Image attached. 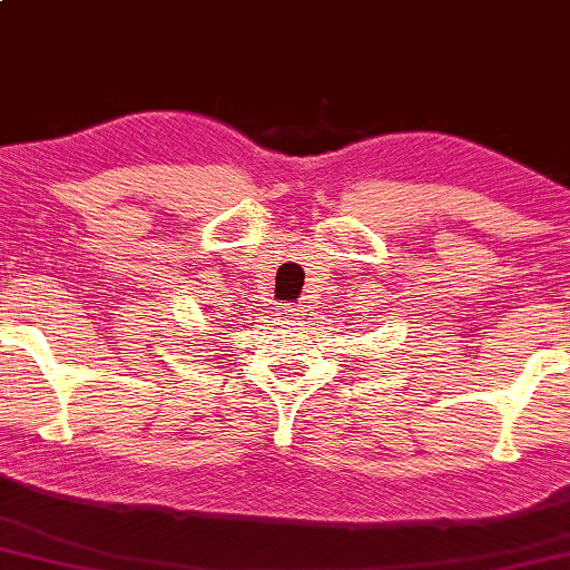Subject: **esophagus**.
<instances>
[{
    "label": "esophagus",
    "instance_id": "1",
    "mask_svg": "<svg viewBox=\"0 0 570 570\" xmlns=\"http://www.w3.org/2000/svg\"><path fill=\"white\" fill-rule=\"evenodd\" d=\"M304 304H286V307L282 309V317L286 320V322H299L302 317H304Z\"/></svg>",
    "mask_w": 570,
    "mask_h": 570
}]
</instances>
